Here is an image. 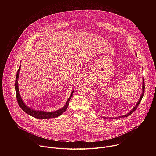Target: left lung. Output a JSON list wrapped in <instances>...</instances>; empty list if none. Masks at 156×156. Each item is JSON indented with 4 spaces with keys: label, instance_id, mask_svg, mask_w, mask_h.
I'll return each instance as SVG.
<instances>
[{
    "label": "left lung",
    "instance_id": "left-lung-1",
    "mask_svg": "<svg viewBox=\"0 0 156 156\" xmlns=\"http://www.w3.org/2000/svg\"><path fill=\"white\" fill-rule=\"evenodd\" d=\"M144 92H145V83H144V78H143V83H142V94H141V95H140V98H139V101H137V103H136V106H135L133 108V109H132L131 111L129 112L128 113H127V114H126V115H124L120 116H118V117L109 118V119H113L121 118H123V117L124 118V117H127V116H128L130 115L132 113H133L136 110L137 108L138 107L139 105L140 104V101H141V100H142V97H143V96H144ZM104 118H106V117H104Z\"/></svg>",
    "mask_w": 156,
    "mask_h": 156
}]
</instances>
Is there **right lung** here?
<instances>
[{"mask_svg":"<svg viewBox=\"0 0 156 156\" xmlns=\"http://www.w3.org/2000/svg\"><path fill=\"white\" fill-rule=\"evenodd\" d=\"M20 66L19 67V70L17 71V75H16V80L15 82V89H16V97H17V102L19 103V106L21 108L23 111L26 112L27 114L38 118V119H48V118H56L61 115H62L64 112L67 110V108L69 105V102L70 100L71 97L73 96L74 90L72 91L70 97L67 100V103L65 105V106L61 109H59L58 111L54 112H44L40 111H37V110H34L27 106L24 103L22 99L21 98L20 92H19V85H18V79H19V76L20 73Z\"/></svg>","mask_w":156,"mask_h":156,"instance_id":"add662e5","label":"right lung"}]
</instances>
